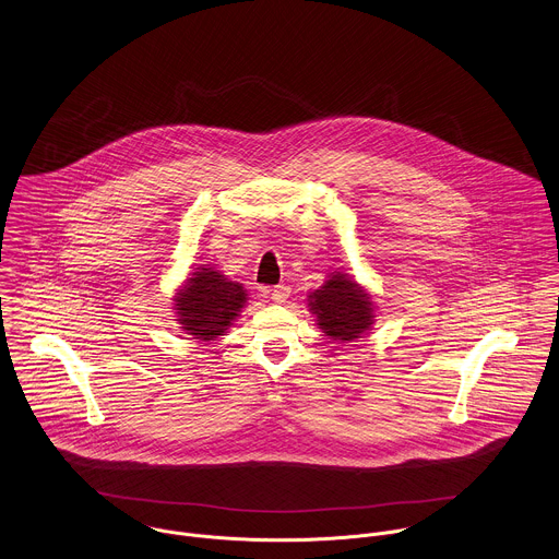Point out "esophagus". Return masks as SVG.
I'll return each mask as SVG.
<instances>
[{
  "mask_svg": "<svg viewBox=\"0 0 559 559\" xmlns=\"http://www.w3.org/2000/svg\"><path fill=\"white\" fill-rule=\"evenodd\" d=\"M288 297H290V286H286V284H280V286H275V288L271 290V299H273L275 304H284Z\"/></svg>",
  "mask_w": 559,
  "mask_h": 559,
  "instance_id": "obj_1",
  "label": "esophagus"
}]
</instances>
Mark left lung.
<instances>
[{"label": "left lung", "instance_id": "obj_1", "mask_svg": "<svg viewBox=\"0 0 559 559\" xmlns=\"http://www.w3.org/2000/svg\"><path fill=\"white\" fill-rule=\"evenodd\" d=\"M310 310L320 329L333 340H355L372 324L370 297L344 273H333L324 286L310 295Z\"/></svg>", "mask_w": 559, "mask_h": 559}]
</instances>
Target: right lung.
Wrapping results in <instances>:
<instances>
[{
    "instance_id": "obj_1",
    "label": "right lung",
    "mask_w": 559,
    "mask_h": 559,
    "mask_svg": "<svg viewBox=\"0 0 559 559\" xmlns=\"http://www.w3.org/2000/svg\"><path fill=\"white\" fill-rule=\"evenodd\" d=\"M245 299L247 295L240 284L228 282L219 271L202 264L176 295L174 306L182 329L206 342L228 331L233 320L239 317Z\"/></svg>"
}]
</instances>
